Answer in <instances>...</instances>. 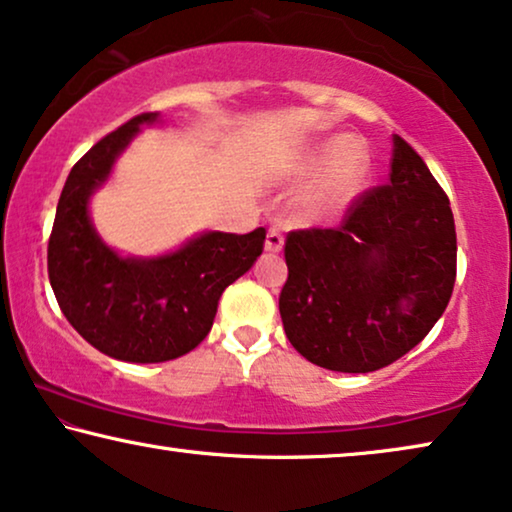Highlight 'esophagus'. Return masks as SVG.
Returning <instances> with one entry per match:
<instances>
[{
  "label": "esophagus",
  "mask_w": 512,
  "mask_h": 512,
  "mask_svg": "<svg viewBox=\"0 0 512 512\" xmlns=\"http://www.w3.org/2000/svg\"><path fill=\"white\" fill-rule=\"evenodd\" d=\"M264 248H266V253H280V250H283V234H280L278 229H269Z\"/></svg>",
  "instance_id": "1"
}]
</instances>
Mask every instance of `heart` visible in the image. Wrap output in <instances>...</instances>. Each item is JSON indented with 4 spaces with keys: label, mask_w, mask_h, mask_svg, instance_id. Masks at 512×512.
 <instances>
[{
    "label": "heart",
    "mask_w": 512,
    "mask_h": 512,
    "mask_svg": "<svg viewBox=\"0 0 512 512\" xmlns=\"http://www.w3.org/2000/svg\"><path fill=\"white\" fill-rule=\"evenodd\" d=\"M322 168L326 171L299 201L301 218L308 222H322L341 215L362 192L371 171V160L369 153L357 143H350L345 136H331L308 150L301 164V171L308 176L318 174Z\"/></svg>",
    "instance_id": "b5f03b06"
}]
</instances>
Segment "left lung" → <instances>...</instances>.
Listing matches in <instances>:
<instances>
[{
  "mask_svg": "<svg viewBox=\"0 0 512 512\" xmlns=\"http://www.w3.org/2000/svg\"><path fill=\"white\" fill-rule=\"evenodd\" d=\"M390 183L359 194L341 227L285 241L278 308L299 355L329 371L369 373L413 350L441 318L457 276L448 194L394 134Z\"/></svg>",
  "mask_w": 512,
  "mask_h": 512,
  "instance_id": "left-lung-1",
  "label": "left lung"
}]
</instances>
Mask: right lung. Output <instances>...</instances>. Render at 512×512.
<instances>
[{
  "label": "right lung",
  "instance_id": "right-lung-1",
  "mask_svg": "<svg viewBox=\"0 0 512 512\" xmlns=\"http://www.w3.org/2000/svg\"><path fill=\"white\" fill-rule=\"evenodd\" d=\"M141 113L106 134L74 164L57 201L48 278L64 318L99 352L134 364L169 362L197 348L213 327L227 285L262 255L266 232H204L160 257H122L90 220V197L141 125Z\"/></svg>",
  "mask_w": 512,
  "mask_h": 512
}]
</instances>
